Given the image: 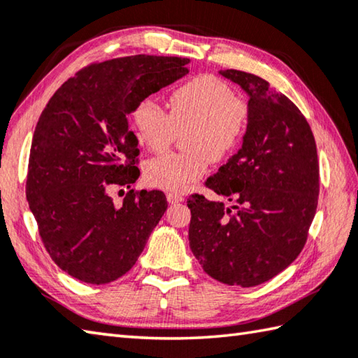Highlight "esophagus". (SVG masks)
<instances>
[{
  "label": "esophagus",
  "instance_id": "34e87169",
  "mask_svg": "<svg viewBox=\"0 0 358 358\" xmlns=\"http://www.w3.org/2000/svg\"><path fill=\"white\" fill-rule=\"evenodd\" d=\"M185 200V197L181 194H177V192H169L167 194V201L169 203H180V201H183Z\"/></svg>",
  "mask_w": 358,
  "mask_h": 358
}]
</instances>
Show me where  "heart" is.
Returning a JSON list of instances; mask_svg holds the SVG:
<instances>
[{"label": "heart", "instance_id": "obj_1", "mask_svg": "<svg viewBox=\"0 0 358 358\" xmlns=\"http://www.w3.org/2000/svg\"><path fill=\"white\" fill-rule=\"evenodd\" d=\"M251 110L248 102L236 96L225 80L201 74L172 91L169 113L152 97L133 108V125L147 149L164 152L186 133V153H166L150 159L145 178L152 186L172 192L205 177L211 163H222L239 149L248 131Z\"/></svg>", "mask_w": 358, "mask_h": 358}]
</instances>
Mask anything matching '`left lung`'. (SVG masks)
<instances>
[{"label":"left lung","instance_id":"obj_1","mask_svg":"<svg viewBox=\"0 0 358 358\" xmlns=\"http://www.w3.org/2000/svg\"><path fill=\"white\" fill-rule=\"evenodd\" d=\"M250 96L243 144L205 185L229 201L192 194L189 245L209 276L255 287L285 270L304 248L317 213L320 166L304 115L262 77L220 71Z\"/></svg>","mask_w":358,"mask_h":358}]
</instances>
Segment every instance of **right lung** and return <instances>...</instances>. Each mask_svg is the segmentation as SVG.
<instances>
[{
  "label": "right lung",
  "instance_id": "obj_1",
  "mask_svg": "<svg viewBox=\"0 0 358 358\" xmlns=\"http://www.w3.org/2000/svg\"><path fill=\"white\" fill-rule=\"evenodd\" d=\"M189 59L130 55L94 62L63 83L34 131L26 199L48 255L87 284L116 281L136 264L167 209L161 191L111 187L139 177L135 105L189 73Z\"/></svg>",
  "mask_w": 358,
  "mask_h": 358
}]
</instances>
